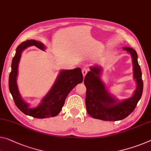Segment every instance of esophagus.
<instances>
[{
	"label": "esophagus",
	"mask_w": 151,
	"mask_h": 151,
	"mask_svg": "<svg viewBox=\"0 0 151 151\" xmlns=\"http://www.w3.org/2000/svg\"><path fill=\"white\" fill-rule=\"evenodd\" d=\"M82 74H83V77H84V76L86 75V73H87L88 71V68H83L82 69Z\"/></svg>",
	"instance_id": "34e87169"
}]
</instances>
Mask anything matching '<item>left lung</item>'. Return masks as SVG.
<instances>
[{"label": "left lung", "instance_id": "obj_1", "mask_svg": "<svg viewBox=\"0 0 151 151\" xmlns=\"http://www.w3.org/2000/svg\"><path fill=\"white\" fill-rule=\"evenodd\" d=\"M124 49L132 55L134 78L137 82V88L133 96L117 103V100L108 93L100 79L101 68L97 65L90 68L91 71L88 72L84 78V84L86 87V106L88 113L94 119L103 121H118L124 119L133 112L142 96L143 81L137 53L129 47H125Z\"/></svg>", "mask_w": 151, "mask_h": 151}]
</instances>
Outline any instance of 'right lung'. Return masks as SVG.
Segmentation results:
<instances>
[{
	"instance_id": "obj_1",
	"label": "right lung",
	"mask_w": 151,
	"mask_h": 151,
	"mask_svg": "<svg viewBox=\"0 0 151 151\" xmlns=\"http://www.w3.org/2000/svg\"><path fill=\"white\" fill-rule=\"evenodd\" d=\"M29 46H35L45 50V46L35 40L23 42L17 46L11 63V71L9 79V91L16 106L24 114L40 119L55 117L61 111L66 97L71 90L79 83L82 82V69L78 68L71 70H62L54 86L42 99L40 105L36 108H29V105L21 98L16 81L21 55L23 50Z\"/></svg>"
}]
</instances>
